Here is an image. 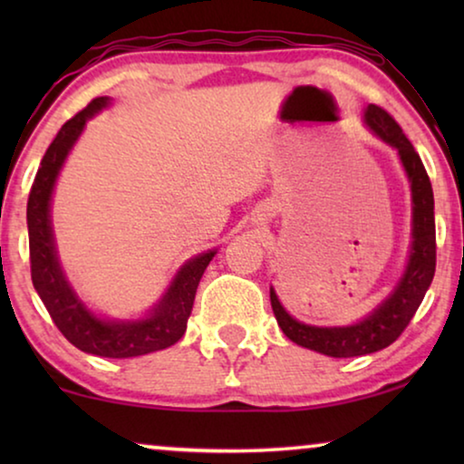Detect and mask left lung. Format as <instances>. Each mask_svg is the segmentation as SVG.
I'll use <instances>...</instances> for the list:
<instances>
[{"mask_svg": "<svg viewBox=\"0 0 464 464\" xmlns=\"http://www.w3.org/2000/svg\"><path fill=\"white\" fill-rule=\"evenodd\" d=\"M365 122L376 135L392 145L401 156L405 173L411 183V202H414V219H411V251L405 275L395 291L373 310V313L357 325L351 327H313L291 319L278 302L275 291L270 289V302L278 327L291 342L310 351L323 353L327 357L348 359L370 354L391 346L403 329L410 325L411 316L416 314L424 294L435 275L437 245H435V213H433V188L427 175V169L403 135L401 126L389 111L378 105H370L365 111Z\"/></svg>", "mask_w": 464, "mask_h": 464, "instance_id": "8db88e82", "label": "left lung"}]
</instances>
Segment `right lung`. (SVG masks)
<instances>
[{
	"label": "right lung",
	"mask_w": 464,
	"mask_h": 464,
	"mask_svg": "<svg viewBox=\"0 0 464 464\" xmlns=\"http://www.w3.org/2000/svg\"><path fill=\"white\" fill-rule=\"evenodd\" d=\"M107 97H97L67 120L42 158L27 202L31 281L59 332L80 351L107 359H129L173 346L186 334L196 289L215 251L202 253L179 270L167 294L143 321H103L88 313L63 275L50 227V196L69 150Z\"/></svg>",
	"instance_id": "add662e5"
}]
</instances>
